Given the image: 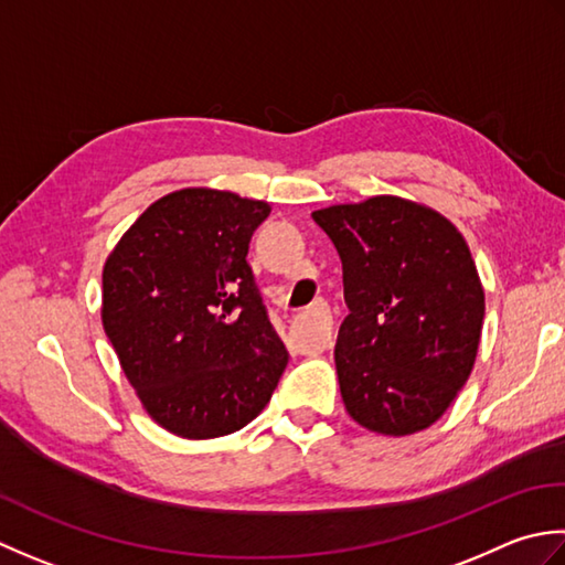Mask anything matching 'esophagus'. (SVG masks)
Here are the masks:
<instances>
[{
  "mask_svg": "<svg viewBox=\"0 0 565 565\" xmlns=\"http://www.w3.org/2000/svg\"><path fill=\"white\" fill-rule=\"evenodd\" d=\"M307 317L315 319L319 324V347L321 349H329L331 347V327H333V317H331V309L324 302V299H317V302L307 309Z\"/></svg>",
  "mask_w": 565,
  "mask_h": 565,
  "instance_id": "obj_1",
  "label": "esophagus"
}]
</instances>
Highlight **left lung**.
<instances>
[{
	"mask_svg": "<svg viewBox=\"0 0 565 565\" xmlns=\"http://www.w3.org/2000/svg\"><path fill=\"white\" fill-rule=\"evenodd\" d=\"M343 266L349 317L333 361L349 417L383 436L429 429L466 385L486 290L463 234L395 194L312 212Z\"/></svg>",
	"mask_w": 565,
	"mask_h": 565,
	"instance_id": "left-lung-1",
	"label": "left lung"
}]
</instances>
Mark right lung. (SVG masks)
Here are the masks:
<instances>
[{"instance_id":"1","label":"right lung","mask_w":565,"mask_h":565,"mask_svg":"<svg viewBox=\"0 0 565 565\" xmlns=\"http://www.w3.org/2000/svg\"><path fill=\"white\" fill-rule=\"evenodd\" d=\"M270 204L185 188L126 228L102 270V327L158 427L216 439L270 402L287 351L246 263Z\"/></svg>"}]
</instances>
